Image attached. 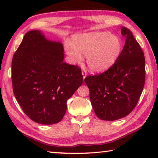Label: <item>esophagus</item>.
Wrapping results in <instances>:
<instances>
[{"label":"esophagus","mask_w":158,"mask_h":158,"mask_svg":"<svg viewBox=\"0 0 158 158\" xmlns=\"http://www.w3.org/2000/svg\"><path fill=\"white\" fill-rule=\"evenodd\" d=\"M82 75H83V78L85 79V77H86V75H87L86 72H85V70H82Z\"/></svg>","instance_id":"obj_1"}]
</instances>
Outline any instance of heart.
Returning a JSON list of instances; mask_svg holds the SVG:
<instances>
[{
	"mask_svg": "<svg viewBox=\"0 0 158 158\" xmlns=\"http://www.w3.org/2000/svg\"><path fill=\"white\" fill-rule=\"evenodd\" d=\"M65 49L74 63L86 56L88 67L94 73H102L114 65L121 55L123 42L118 36L108 32H93L75 36L73 43L67 42Z\"/></svg>",
	"mask_w": 158,
	"mask_h": 158,
	"instance_id": "heart-1",
	"label": "heart"
}]
</instances>
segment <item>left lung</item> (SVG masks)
I'll list each match as a JSON object with an SVG mask.
<instances>
[{"mask_svg": "<svg viewBox=\"0 0 158 158\" xmlns=\"http://www.w3.org/2000/svg\"><path fill=\"white\" fill-rule=\"evenodd\" d=\"M125 46L114 65L84 81L89 87L95 113L104 121H115L130 114L139 99L145 83V58L129 29L122 27Z\"/></svg>", "mask_w": 158, "mask_h": 158, "instance_id": "obj_1", "label": "left lung"}]
</instances>
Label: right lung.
Wrapping results in <instances>:
<instances>
[{
    "instance_id": "add662e5",
    "label": "right lung",
    "mask_w": 158,
    "mask_h": 158,
    "mask_svg": "<svg viewBox=\"0 0 158 158\" xmlns=\"http://www.w3.org/2000/svg\"><path fill=\"white\" fill-rule=\"evenodd\" d=\"M63 46L31 31L13 56L14 95L23 112L37 123L52 125L63 119L67 100L83 83L81 69L63 62Z\"/></svg>"
}]
</instances>
